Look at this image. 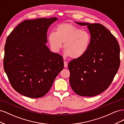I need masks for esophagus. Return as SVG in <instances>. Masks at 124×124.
Here are the masks:
<instances>
[{
	"instance_id": "34e87169",
	"label": "esophagus",
	"mask_w": 124,
	"mask_h": 124,
	"mask_svg": "<svg viewBox=\"0 0 124 124\" xmlns=\"http://www.w3.org/2000/svg\"><path fill=\"white\" fill-rule=\"evenodd\" d=\"M64 67L65 68H67V67H68V62L66 61H64Z\"/></svg>"
}]
</instances>
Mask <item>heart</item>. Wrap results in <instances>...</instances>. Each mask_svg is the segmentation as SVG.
Returning a JSON list of instances; mask_svg holds the SVG:
<instances>
[{
    "mask_svg": "<svg viewBox=\"0 0 124 124\" xmlns=\"http://www.w3.org/2000/svg\"><path fill=\"white\" fill-rule=\"evenodd\" d=\"M48 41L55 52L61 49L64 43L66 55L72 58H78L85 55L89 48L91 41L90 33L86 31L69 23L58 25L55 32L48 36Z\"/></svg>",
    "mask_w": 124,
    "mask_h": 124,
    "instance_id": "heart-1",
    "label": "heart"
}]
</instances>
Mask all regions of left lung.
I'll return each instance as SVG.
<instances>
[{
    "label": "left lung",
    "instance_id": "left-lung-1",
    "mask_svg": "<svg viewBox=\"0 0 124 124\" xmlns=\"http://www.w3.org/2000/svg\"><path fill=\"white\" fill-rule=\"evenodd\" d=\"M87 26L91 36L89 48L82 57L68 63L71 88L81 96L93 97L109 86L120 65V48L111 32L98 23L77 22Z\"/></svg>",
    "mask_w": 124,
    "mask_h": 124
}]
</instances>
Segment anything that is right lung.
<instances>
[{
	"label": "right lung",
	"mask_w": 124,
	"mask_h": 124,
	"mask_svg": "<svg viewBox=\"0 0 124 124\" xmlns=\"http://www.w3.org/2000/svg\"><path fill=\"white\" fill-rule=\"evenodd\" d=\"M57 20L54 17L25 20L7 38L4 70L12 87L25 96H44L63 68L62 56L46 46L48 28Z\"/></svg>",
	"instance_id": "1"
}]
</instances>
